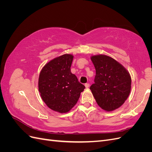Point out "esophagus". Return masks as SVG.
I'll return each mask as SVG.
<instances>
[{
    "mask_svg": "<svg viewBox=\"0 0 152 152\" xmlns=\"http://www.w3.org/2000/svg\"><path fill=\"white\" fill-rule=\"evenodd\" d=\"M85 87H86V88H88V87H89V83H86V84H85Z\"/></svg>",
    "mask_w": 152,
    "mask_h": 152,
    "instance_id": "esophagus-1",
    "label": "esophagus"
}]
</instances>
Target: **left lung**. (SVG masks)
I'll return each instance as SVG.
<instances>
[{
    "instance_id": "8db88e82",
    "label": "left lung",
    "mask_w": 152,
    "mask_h": 152,
    "mask_svg": "<svg viewBox=\"0 0 152 152\" xmlns=\"http://www.w3.org/2000/svg\"><path fill=\"white\" fill-rule=\"evenodd\" d=\"M96 69L94 84L90 89L99 107L106 112L121 107L129 96L131 77L127 69L104 54L91 56Z\"/></svg>"
}]
</instances>
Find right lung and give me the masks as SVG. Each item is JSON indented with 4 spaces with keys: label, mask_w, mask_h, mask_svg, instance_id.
<instances>
[{
    "label": "right lung",
    "mask_w": 152,
    "mask_h": 152,
    "mask_svg": "<svg viewBox=\"0 0 152 152\" xmlns=\"http://www.w3.org/2000/svg\"><path fill=\"white\" fill-rule=\"evenodd\" d=\"M73 54H65L47 63L39 77V91L44 102L54 111L64 113L77 103L85 86L71 72Z\"/></svg>",
    "instance_id": "right-lung-1"
}]
</instances>
